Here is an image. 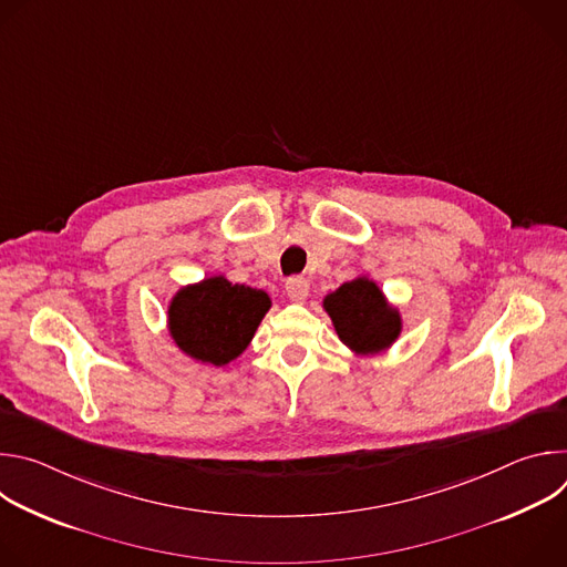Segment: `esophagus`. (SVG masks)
Segmentation results:
<instances>
[{"instance_id": "esophagus-1", "label": "esophagus", "mask_w": 567, "mask_h": 567, "mask_svg": "<svg viewBox=\"0 0 567 567\" xmlns=\"http://www.w3.org/2000/svg\"><path fill=\"white\" fill-rule=\"evenodd\" d=\"M285 291L293 302H302L309 296V282L300 276H293L285 282Z\"/></svg>"}]
</instances>
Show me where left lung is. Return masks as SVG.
Segmentation results:
<instances>
[{
  "instance_id": "left-lung-1",
  "label": "left lung",
  "mask_w": 567,
  "mask_h": 567,
  "mask_svg": "<svg viewBox=\"0 0 567 567\" xmlns=\"http://www.w3.org/2000/svg\"><path fill=\"white\" fill-rule=\"evenodd\" d=\"M322 307L330 313L339 339L354 354H379L401 334V313L392 307L379 285L365 276L343 282L328 293Z\"/></svg>"
}]
</instances>
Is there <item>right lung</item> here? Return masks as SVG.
Listing matches in <instances>:
<instances>
[{"mask_svg": "<svg viewBox=\"0 0 567 567\" xmlns=\"http://www.w3.org/2000/svg\"><path fill=\"white\" fill-rule=\"evenodd\" d=\"M269 307L271 298L262 289L213 276L175 293L168 307V330L190 359L226 365L247 350Z\"/></svg>", "mask_w": 567, "mask_h": 567, "instance_id": "add662e5", "label": "right lung"}]
</instances>
